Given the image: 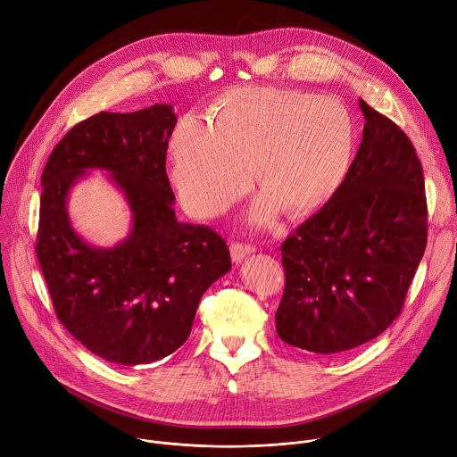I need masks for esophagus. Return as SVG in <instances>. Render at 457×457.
<instances>
[{
	"label": "esophagus",
	"mask_w": 457,
	"mask_h": 457,
	"mask_svg": "<svg viewBox=\"0 0 457 457\" xmlns=\"http://www.w3.org/2000/svg\"><path fill=\"white\" fill-rule=\"evenodd\" d=\"M231 251V260L235 263H240L245 260V256H249L251 253H254V247L253 245H247V244H231L229 247Z\"/></svg>",
	"instance_id": "34e87169"
}]
</instances>
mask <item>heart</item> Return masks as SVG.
<instances>
[{"label":"heart","mask_w":457,"mask_h":457,"mask_svg":"<svg viewBox=\"0 0 457 457\" xmlns=\"http://www.w3.org/2000/svg\"><path fill=\"white\" fill-rule=\"evenodd\" d=\"M172 179L199 217L231 208L256 181L263 192L249 222L269 224L283 208L309 217L346 181L355 154V123L334 98L249 86L224 91L212 120L185 114L169 141Z\"/></svg>","instance_id":"heart-1"}]
</instances>
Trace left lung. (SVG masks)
I'll return each instance as SVG.
<instances>
[{
	"mask_svg": "<svg viewBox=\"0 0 457 457\" xmlns=\"http://www.w3.org/2000/svg\"><path fill=\"white\" fill-rule=\"evenodd\" d=\"M334 199L281 245V341L339 353L378 337L400 314L427 244L421 163L405 132L371 109Z\"/></svg>",
	"mask_w": 457,
	"mask_h": 457,
	"instance_id": "1",
	"label": "left lung"
}]
</instances>
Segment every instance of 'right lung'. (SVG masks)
<instances>
[{
  "label": "right lung",
  "mask_w": 457,
  "mask_h": 457,
  "mask_svg": "<svg viewBox=\"0 0 457 457\" xmlns=\"http://www.w3.org/2000/svg\"><path fill=\"white\" fill-rule=\"evenodd\" d=\"M176 121L170 104L102 111L59 141L41 178L36 251L57 318L91 353L120 366L174 353L203 294L231 269L220 235L176 217L165 169ZM95 170L131 210L128 237L109 248L86 243L67 213L72 187Z\"/></svg>",
  "instance_id": "add662e5"
}]
</instances>
